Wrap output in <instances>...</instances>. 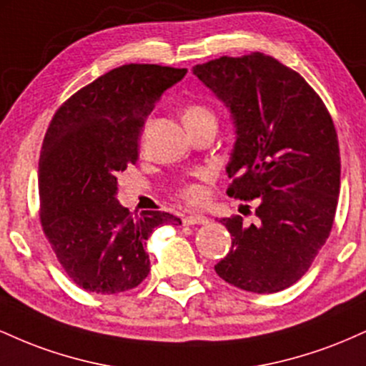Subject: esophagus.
Segmentation results:
<instances>
[{"mask_svg": "<svg viewBox=\"0 0 366 366\" xmlns=\"http://www.w3.org/2000/svg\"><path fill=\"white\" fill-rule=\"evenodd\" d=\"M184 225H201L208 224V218L204 215H199V213H194V215H187L182 218Z\"/></svg>", "mask_w": 366, "mask_h": 366, "instance_id": "esophagus-1", "label": "esophagus"}]
</instances>
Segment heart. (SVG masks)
Here are the masks:
<instances>
[{
  "mask_svg": "<svg viewBox=\"0 0 366 366\" xmlns=\"http://www.w3.org/2000/svg\"><path fill=\"white\" fill-rule=\"evenodd\" d=\"M203 119H215L213 113L208 110L207 107L203 104H189V107L184 110V124H194L197 120H203ZM197 177L199 179H207L208 177V172L207 170H201L197 172ZM179 194L184 197L186 201H191V203H196L203 197V189H201L199 184L196 182H184L182 186L179 189Z\"/></svg>",
  "mask_w": 366,
  "mask_h": 366,
  "instance_id": "1",
  "label": "heart"
}]
</instances>
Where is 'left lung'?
<instances>
[{
	"label": "left lung",
	"mask_w": 366,
	"mask_h": 366,
	"mask_svg": "<svg viewBox=\"0 0 366 366\" xmlns=\"http://www.w3.org/2000/svg\"><path fill=\"white\" fill-rule=\"evenodd\" d=\"M192 72L236 125L227 194L258 203L254 224L220 220L232 247L215 272L244 291H282L308 272L334 225L341 187L334 122L313 87L268 54L220 56Z\"/></svg>",
	"instance_id": "left-lung-1"
}]
</instances>
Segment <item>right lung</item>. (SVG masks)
<instances>
[{
  "label": "right lung",
  "mask_w": 366,
  "mask_h": 366,
  "mask_svg": "<svg viewBox=\"0 0 366 366\" xmlns=\"http://www.w3.org/2000/svg\"><path fill=\"white\" fill-rule=\"evenodd\" d=\"M187 69L129 63L70 96L53 115L39 158V218L74 284L117 294L149 274L146 241L165 212L132 217L117 201V177L139 158V136L154 104Z\"/></svg>",
  "instance_id": "right-lung-1"
}]
</instances>
